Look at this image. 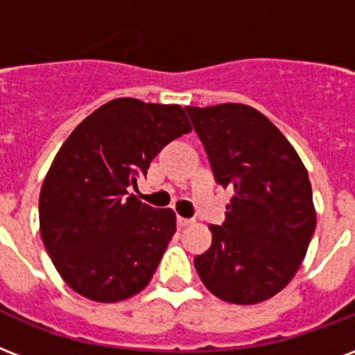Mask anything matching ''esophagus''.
<instances>
[{
  "label": "esophagus",
  "instance_id": "1",
  "mask_svg": "<svg viewBox=\"0 0 355 355\" xmlns=\"http://www.w3.org/2000/svg\"><path fill=\"white\" fill-rule=\"evenodd\" d=\"M177 224L180 225V227H186V225L193 224V220H190V218H182V216H178V218H177Z\"/></svg>",
  "mask_w": 355,
  "mask_h": 355
}]
</instances>
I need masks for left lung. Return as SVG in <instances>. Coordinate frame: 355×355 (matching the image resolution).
Wrapping results in <instances>:
<instances>
[{
    "label": "left lung",
    "instance_id": "obj_1",
    "mask_svg": "<svg viewBox=\"0 0 355 355\" xmlns=\"http://www.w3.org/2000/svg\"><path fill=\"white\" fill-rule=\"evenodd\" d=\"M214 178L233 190L224 225L193 259L205 288L222 301L256 304L284 290L316 227L306 167L269 118L243 103L186 107Z\"/></svg>",
    "mask_w": 355,
    "mask_h": 355
}]
</instances>
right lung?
Here are the masks:
<instances>
[{
	"label": "right lung",
	"instance_id": "1",
	"mask_svg": "<svg viewBox=\"0 0 355 355\" xmlns=\"http://www.w3.org/2000/svg\"><path fill=\"white\" fill-rule=\"evenodd\" d=\"M190 131L180 105L118 97L65 139L41 186L39 230L56 271L78 295L118 303L148 286L177 216L128 188L165 144Z\"/></svg>",
	"mask_w": 355,
	"mask_h": 355
}]
</instances>
